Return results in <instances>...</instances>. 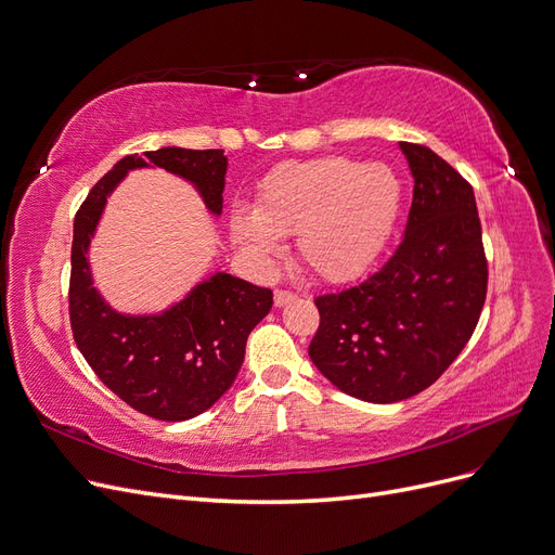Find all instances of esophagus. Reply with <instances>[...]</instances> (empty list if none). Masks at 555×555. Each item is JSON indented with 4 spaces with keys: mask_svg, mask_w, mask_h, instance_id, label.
Instances as JSON below:
<instances>
[{
    "mask_svg": "<svg viewBox=\"0 0 555 555\" xmlns=\"http://www.w3.org/2000/svg\"><path fill=\"white\" fill-rule=\"evenodd\" d=\"M295 299H297V295L291 293V291H276V293H274V304L279 306V309H281V306H285V304L295 301Z\"/></svg>",
    "mask_w": 555,
    "mask_h": 555,
    "instance_id": "obj_1",
    "label": "esophagus"
}]
</instances>
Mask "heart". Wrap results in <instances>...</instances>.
Returning a JSON list of instances; mask_svg holds the SVG:
<instances>
[{
  "label": "heart",
  "mask_w": 555,
  "mask_h": 555,
  "mask_svg": "<svg viewBox=\"0 0 555 555\" xmlns=\"http://www.w3.org/2000/svg\"><path fill=\"white\" fill-rule=\"evenodd\" d=\"M402 210L400 178L384 164L350 157L283 162L260 184L254 210L235 208L231 235L256 258L297 235V254L330 283L361 276L391 237Z\"/></svg>",
  "instance_id": "b5f03b06"
}]
</instances>
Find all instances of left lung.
<instances>
[{"mask_svg":"<svg viewBox=\"0 0 555 555\" xmlns=\"http://www.w3.org/2000/svg\"><path fill=\"white\" fill-rule=\"evenodd\" d=\"M414 201L396 254L375 274L315 299L309 357L343 393L388 404L433 386L464 350L487 297L474 188L435 151L400 141Z\"/></svg>","mask_w":555,"mask_h":555,"instance_id":"obj_1","label":"left lung"}]
</instances>
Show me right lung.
<instances>
[{
	"instance_id": "add662e5",
	"label": "right lung",
	"mask_w": 555,
	"mask_h": 555,
	"mask_svg": "<svg viewBox=\"0 0 555 555\" xmlns=\"http://www.w3.org/2000/svg\"><path fill=\"white\" fill-rule=\"evenodd\" d=\"M159 167L194 184L205 208L221 215L229 159L223 151L167 146L128 155L102 176L75 215L70 326L81 357L107 388L157 421H188L210 409L235 382L254 326L270 313L272 291L215 272L167 311L118 313L93 285L89 246L109 194L134 169Z\"/></svg>"
}]
</instances>
